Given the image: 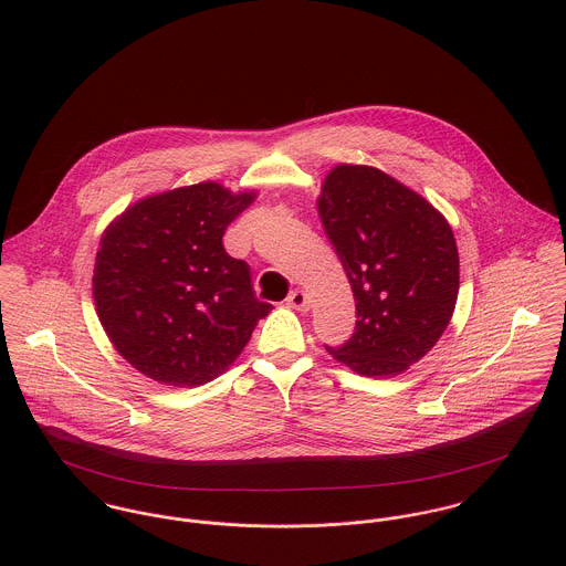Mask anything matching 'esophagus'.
Instances as JSON below:
<instances>
[{
	"mask_svg": "<svg viewBox=\"0 0 566 566\" xmlns=\"http://www.w3.org/2000/svg\"><path fill=\"white\" fill-rule=\"evenodd\" d=\"M287 305L298 310V312H307L310 310V296L303 292V290H294L290 296H287Z\"/></svg>",
	"mask_w": 566,
	"mask_h": 566,
	"instance_id": "obj_1",
	"label": "esophagus"
}]
</instances>
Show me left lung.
<instances>
[{
	"mask_svg": "<svg viewBox=\"0 0 566 566\" xmlns=\"http://www.w3.org/2000/svg\"><path fill=\"white\" fill-rule=\"evenodd\" d=\"M318 213L353 287L350 339L326 350L364 377H395L424 357L451 323L460 256L444 216L368 165H337Z\"/></svg>",
	"mask_w": 566,
	"mask_h": 566,
	"instance_id": "obj_1",
	"label": "left lung"
}]
</instances>
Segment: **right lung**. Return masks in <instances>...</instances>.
Listing matches in <instances>:
<instances>
[{"instance_id": "obj_1", "label": "right lung", "mask_w": 566, "mask_h": 566, "mask_svg": "<svg viewBox=\"0 0 566 566\" xmlns=\"http://www.w3.org/2000/svg\"><path fill=\"white\" fill-rule=\"evenodd\" d=\"M254 200L198 182L139 200L99 240L93 298L117 353L163 386L196 388L222 375L272 310L224 231Z\"/></svg>"}]
</instances>
